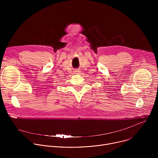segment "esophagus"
<instances>
[{
    "instance_id": "1",
    "label": "esophagus",
    "mask_w": 158,
    "mask_h": 158,
    "mask_svg": "<svg viewBox=\"0 0 158 158\" xmlns=\"http://www.w3.org/2000/svg\"><path fill=\"white\" fill-rule=\"evenodd\" d=\"M74 73H75V74H77V73H80V72H79V71H78V70H76V71H74Z\"/></svg>"
}]
</instances>
